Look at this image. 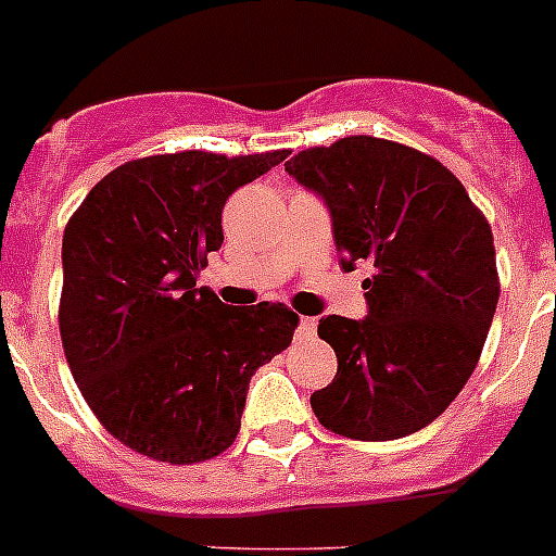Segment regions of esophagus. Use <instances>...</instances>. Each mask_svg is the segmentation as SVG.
Segmentation results:
<instances>
[{"instance_id":"1","label":"esophagus","mask_w":556,"mask_h":556,"mask_svg":"<svg viewBox=\"0 0 556 556\" xmlns=\"http://www.w3.org/2000/svg\"><path fill=\"white\" fill-rule=\"evenodd\" d=\"M314 333H317V319L312 317H300V325H298V339L303 341H312Z\"/></svg>"}]
</instances>
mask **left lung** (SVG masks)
<instances>
[{
	"label": "left lung",
	"mask_w": 556,
	"mask_h": 556,
	"mask_svg": "<svg viewBox=\"0 0 556 556\" xmlns=\"http://www.w3.org/2000/svg\"><path fill=\"white\" fill-rule=\"evenodd\" d=\"M287 170L328 206L341 267H375L364 319H319L339 369L312 394L314 414L355 441L410 435L480 361L498 303L491 226L455 173L380 137L300 151Z\"/></svg>",
	"instance_id": "obj_1"
}]
</instances>
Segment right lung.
Masks as SVG:
<instances>
[{
    "label": "right lung",
    "mask_w": 556,
    "mask_h": 556,
    "mask_svg": "<svg viewBox=\"0 0 556 556\" xmlns=\"http://www.w3.org/2000/svg\"><path fill=\"white\" fill-rule=\"evenodd\" d=\"M287 151L146 156L104 176L63 233L60 336L104 430L187 466L233 444L256 369L292 344L283 303L231 308L198 287L228 195Z\"/></svg>",
    "instance_id": "right-lung-1"
}]
</instances>
